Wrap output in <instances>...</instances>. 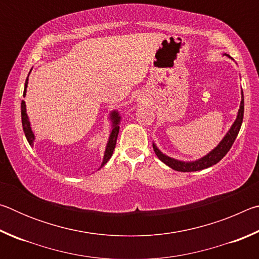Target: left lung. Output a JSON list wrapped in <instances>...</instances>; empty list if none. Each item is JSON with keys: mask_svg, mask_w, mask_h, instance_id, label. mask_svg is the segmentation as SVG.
I'll use <instances>...</instances> for the list:
<instances>
[{"mask_svg": "<svg viewBox=\"0 0 259 259\" xmlns=\"http://www.w3.org/2000/svg\"><path fill=\"white\" fill-rule=\"evenodd\" d=\"M227 56V55H226ZM230 57V56H229ZM241 103H240V108L238 112V116H236V120L234 121V123L232 124L231 129L229 130V133L225 135V137L222 139V142L218 144L217 147H214L213 150L208 153L207 155L201 157V159L196 160V161H190V162H185V161H179L176 159H172V157L166 156L163 154L159 148L155 146V144H153V148H154V152L156 156L159 159L165 163L170 168L174 170H177V171H182V172H191V171H199V170H202L205 168H209L213 164L218 163L223 157H224L227 152L231 150L232 145H233L234 140L238 136L241 124H242V120H243V112H244V98H243V91L241 93Z\"/></svg>", "mask_w": 259, "mask_h": 259, "instance_id": "1", "label": "left lung"}]
</instances>
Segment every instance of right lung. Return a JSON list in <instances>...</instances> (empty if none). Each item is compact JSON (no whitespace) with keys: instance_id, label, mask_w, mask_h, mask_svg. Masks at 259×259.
<instances>
[{"instance_id":"obj_1","label":"right lung","mask_w":259,"mask_h":259,"mask_svg":"<svg viewBox=\"0 0 259 259\" xmlns=\"http://www.w3.org/2000/svg\"><path fill=\"white\" fill-rule=\"evenodd\" d=\"M27 84H28V76L26 78V82H25V89H24V97L26 95V89H27ZM111 119L113 122V128L111 134H109V138H108V143H107V146H106V150H105V154H104V159H103V163L102 166L105 165L107 163V161L111 159V156L113 154V151L114 148H115L116 145V139H117V135H119V130H120V119L121 116L119 115V113L117 112H112L111 113ZM21 123H23V129H24V133L26 138H27L28 143L30 146L34 145V134L32 131V128H30V123H29V120H28V116H27V113H26V105L25 102L23 100L21 102ZM100 166V168H102Z\"/></svg>"}]
</instances>
